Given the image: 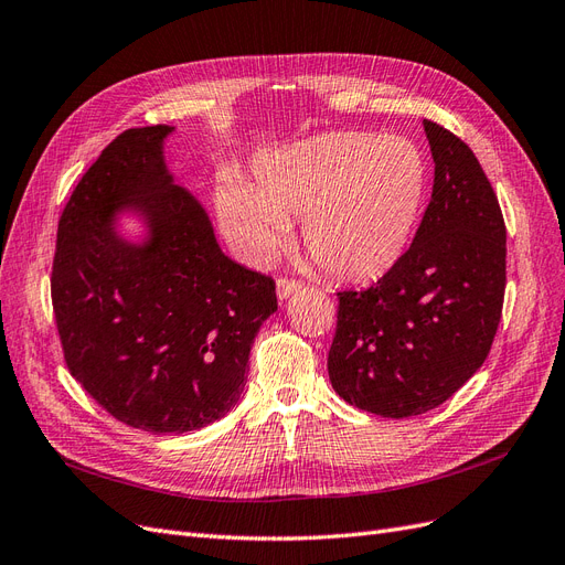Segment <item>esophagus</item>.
<instances>
[{
  "label": "esophagus",
  "instance_id": "1",
  "mask_svg": "<svg viewBox=\"0 0 565 565\" xmlns=\"http://www.w3.org/2000/svg\"><path fill=\"white\" fill-rule=\"evenodd\" d=\"M299 289H301V282H297V280L280 278V280L276 282V292H278V299H280V301H285V299H289L292 295H297Z\"/></svg>",
  "mask_w": 565,
  "mask_h": 565
}]
</instances>
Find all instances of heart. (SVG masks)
<instances>
[{"label": "heart", "instance_id": "b5f03b06", "mask_svg": "<svg viewBox=\"0 0 565 565\" xmlns=\"http://www.w3.org/2000/svg\"><path fill=\"white\" fill-rule=\"evenodd\" d=\"M429 164L405 136L334 131L262 152L254 188L226 172L216 212L228 243L264 266L301 218V241L337 280L370 282L396 268L415 241Z\"/></svg>", "mask_w": 565, "mask_h": 565}]
</instances>
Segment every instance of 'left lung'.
Masks as SVG:
<instances>
[{
	"label": "left lung",
	"mask_w": 565,
	"mask_h": 565,
	"mask_svg": "<svg viewBox=\"0 0 565 565\" xmlns=\"http://www.w3.org/2000/svg\"><path fill=\"white\" fill-rule=\"evenodd\" d=\"M434 193L403 262L361 292H339L328 355L347 403L403 419L446 403L483 365L507 280L498 195L471 148L424 119Z\"/></svg>",
	"instance_id": "left-lung-1"
}]
</instances>
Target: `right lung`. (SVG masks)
Returning <instances> with one entry per match:
<instances>
[{"label":"right lung","instance_id":"right-lung-1","mask_svg":"<svg viewBox=\"0 0 565 565\" xmlns=\"http://www.w3.org/2000/svg\"><path fill=\"white\" fill-rule=\"evenodd\" d=\"M174 131L129 129L100 152L65 204L51 273L67 370L115 419L162 436L241 403L254 337L278 311L276 282L228 259L177 183Z\"/></svg>","mask_w":565,"mask_h":565}]
</instances>
